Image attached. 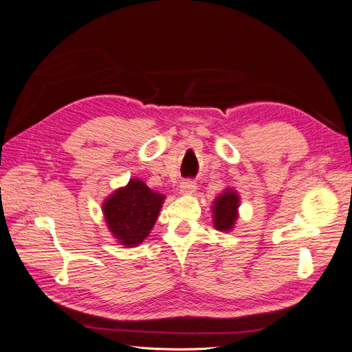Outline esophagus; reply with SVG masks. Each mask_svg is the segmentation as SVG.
<instances>
[{"label": "esophagus", "mask_w": 352, "mask_h": 352, "mask_svg": "<svg viewBox=\"0 0 352 352\" xmlns=\"http://www.w3.org/2000/svg\"><path fill=\"white\" fill-rule=\"evenodd\" d=\"M195 190H196V183H195V181H191V179H184L179 186V191L183 192V195H191V192Z\"/></svg>", "instance_id": "obj_1"}]
</instances>
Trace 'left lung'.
Segmentation results:
<instances>
[{
	"label": "left lung",
	"mask_w": 352,
	"mask_h": 352,
	"mask_svg": "<svg viewBox=\"0 0 352 352\" xmlns=\"http://www.w3.org/2000/svg\"><path fill=\"white\" fill-rule=\"evenodd\" d=\"M240 208V196L232 188H225L213 201V225L218 231H231L238 218Z\"/></svg>",
	"instance_id": "8db88e82"
}]
</instances>
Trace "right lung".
Instances as JSON below:
<instances>
[{"label":"right lung","instance_id":"obj_1","mask_svg":"<svg viewBox=\"0 0 352 352\" xmlns=\"http://www.w3.org/2000/svg\"><path fill=\"white\" fill-rule=\"evenodd\" d=\"M165 196L131 178L126 187L116 190L102 205L111 234L126 245L135 247L151 234Z\"/></svg>","mask_w":352,"mask_h":352}]
</instances>
